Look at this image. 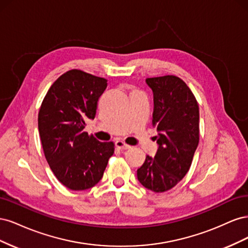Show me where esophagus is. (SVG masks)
<instances>
[{
  "mask_svg": "<svg viewBox=\"0 0 248 248\" xmlns=\"http://www.w3.org/2000/svg\"><path fill=\"white\" fill-rule=\"evenodd\" d=\"M116 147L120 150H127V149H130V146L125 144L123 140H116Z\"/></svg>",
  "mask_w": 248,
  "mask_h": 248,
  "instance_id": "esophagus-1",
  "label": "esophagus"
}]
</instances>
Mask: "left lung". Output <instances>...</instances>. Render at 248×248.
Here are the masks:
<instances>
[{"instance_id": "8db88e82", "label": "left lung", "mask_w": 248, "mask_h": 248, "mask_svg": "<svg viewBox=\"0 0 248 248\" xmlns=\"http://www.w3.org/2000/svg\"><path fill=\"white\" fill-rule=\"evenodd\" d=\"M152 89V124L157 127L158 149L147 155L138 170V179L146 188L164 192L187 174L200 140L199 104L191 90L175 76L146 79Z\"/></svg>"}]
</instances>
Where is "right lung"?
<instances>
[{"label": "right lung", "mask_w": 248, "mask_h": 248, "mask_svg": "<svg viewBox=\"0 0 248 248\" xmlns=\"http://www.w3.org/2000/svg\"><path fill=\"white\" fill-rule=\"evenodd\" d=\"M108 80L78 69L62 74L47 91L38 114L44 155L57 179L71 190L89 189L98 183L112 141L102 142L84 129L96 115Z\"/></svg>", "instance_id": "add662e5"}]
</instances>
